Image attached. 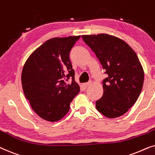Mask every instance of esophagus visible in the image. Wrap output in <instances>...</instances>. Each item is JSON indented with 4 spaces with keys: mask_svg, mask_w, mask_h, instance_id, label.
<instances>
[{
    "mask_svg": "<svg viewBox=\"0 0 155 155\" xmlns=\"http://www.w3.org/2000/svg\"><path fill=\"white\" fill-rule=\"evenodd\" d=\"M91 82H88V83H85V84H83L81 85V86H82V88H84V89H86V88H87L88 86H89L90 85H91Z\"/></svg>",
    "mask_w": 155,
    "mask_h": 155,
    "instance_id": "34e87169",
    "label": "esophagus"
}]
</instances>
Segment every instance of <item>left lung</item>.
I'll list each match as a JSON object with an SVG mask.
<instances>
[{
	"mask_svg": "<svg viewBox=\"0 0 155 155\" xmlns=\"http://www.w3.org/2000/svg\"><path fill=\"white\" fill-rule=\"evenodd\" d=\"M94 51L108 76L103 81L104 94L96 108L104 116L124 115L137 101L144 82V70L135 51L125 41L108 34L82 35Z\"/></svg>",
	"mask_w": 155,
	"mask_h": 155,
	"instance_id": "8db88e82",
	"label": "left lung"
}]
</instances>
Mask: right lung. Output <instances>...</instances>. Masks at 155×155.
<instances>
[{"instance_id": "1", "label": "right lung", "mask_w": 155, "mask_h": 155, "mask_svg": "<svg viewBox=\"0 0 155 155\" xmlns=\"http://www.w3.org/2000/svg\"><path fill=\"white\" fill-rule=\"evenodd\" d=\"M79 38L80 35L51 38L33 51L25 63L21 75L24 94L32 110L45 120L56 122L64 117L70 103L80 91L69 59ZM69 78L72 81L68 84Z\"/></svg>"}]
</instances>
